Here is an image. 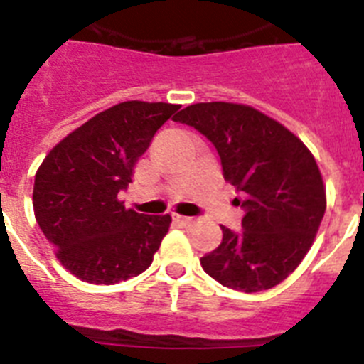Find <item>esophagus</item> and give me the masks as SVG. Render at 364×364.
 Segmentation results:
<instances>
[{
  "label": "esophagus",
  "mask_w": 364,
  "mask_h": 364,
  "mask_svg": "<svg viewBox=\"0 0 364 364\" xmlns=\"http://www.w3.org/2000/svg\"><path fill=\"white\" fill-rule=\"evenodd\" d=\"M173 220L178 222V224H184V226H186V224H191L193 218H191V217H184V215L175 213V215H173Z\"/></svg>",
  "instance_id": "esophagus-1"
}]
</instances>
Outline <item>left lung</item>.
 <instances>
[{
	"instance_id": "obj_1",
	"label": "left lung",
	"mask_w": 364,
	"mask_h": 364,
	"mask_svg": "<svg viewBox=\"0 0 364 364\" xmlns=\"http://www.w3.org/2000/svg\"><path fill=\"white\" fill-rule=\"evenodd\" d=\"M191 125L218 151L224 178L242 195V231L222 228V242L200 259L231 290H269L304 259L326 210L314 154L277 120L250 105L193 104L173 118Z\"/></svg>"
}]
</instances>
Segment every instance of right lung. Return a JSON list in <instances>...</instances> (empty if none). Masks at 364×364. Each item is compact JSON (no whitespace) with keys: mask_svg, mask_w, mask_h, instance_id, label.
Segmentation results:
<instances>
[{"mask_svg":"<svg viewBox=\"0 0 364 364\" xmlns=\"http://www.w3.org/2000/svg\"><path fill=\"white\" fill-rule=\"evenodd\" d=\"M180 109L122 102L98 112L50 149L38 167L32 205L56 257L91 284L146 272L169 231V215H140L118 200L154 133Z\"/></svg>","mask_w":364,"mask_h":364,"instance_id":"obj_1","label":"right lung"}]
</instances>
